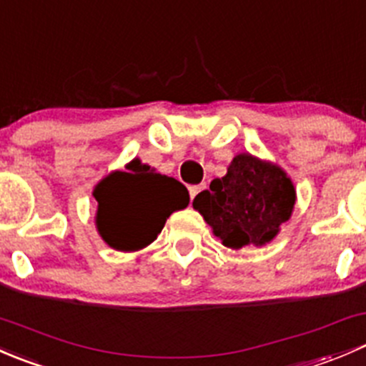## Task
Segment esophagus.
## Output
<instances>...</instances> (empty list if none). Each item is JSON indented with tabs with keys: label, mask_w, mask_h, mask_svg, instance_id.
Listing matches in <instances>:
<instances>
[{
	"label": "esophagus",
	"mask_w": 366,
	"mask_h": 366,
	"mask_svg": "<svg viewBox=\"0 0 366 366\" xmlns=\"http://www.w3.org/2000/svg\"><path fill=\"white\" fill-rule=\"evenodd\" d=\"M205 189V184H200V186H191L189 187V194H191V200H194V197H197L200 191Z\"/></svg>",
	"instance_id": "esophagus-1"
}]
</instances>
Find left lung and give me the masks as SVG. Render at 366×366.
<instances>
[{
    "instance_id": "left-lung-1",
    "label": "left lung",
    "mask_w": 366,
    "mask_h": 366,
    "mask_svg": "<svg viewBox=\"0 0 366 366\" xmlns=\"http://www.w3.org/2000/svg\"><path fill=\"white\" fill-rule=\"evenodd\" d=\"M296 200V187L282 166L241 152L228 164L227 175L197 194L193 209L227 248H260L292 217Z\"/></svg>"
}]
</instances>
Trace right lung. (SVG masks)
<instances>
[{
    "label": "right lung",
    "mask_w": 366,
    "mask_h": 366,
    "mask_svg": "<svg viewBox=\"0 0 366 366\" xmlns=\"http://www.w3.org/2000/svg\"><path fill=\"white\" fill-rule=\"evenodd\" d=\"M95 228L117 252H139L152 244L175 210L186 209L189 193L173 177L161 175L134 157L95 186Z\"/></svg>",
    "instance_id": "right-lung-1"
}]
</instances>
